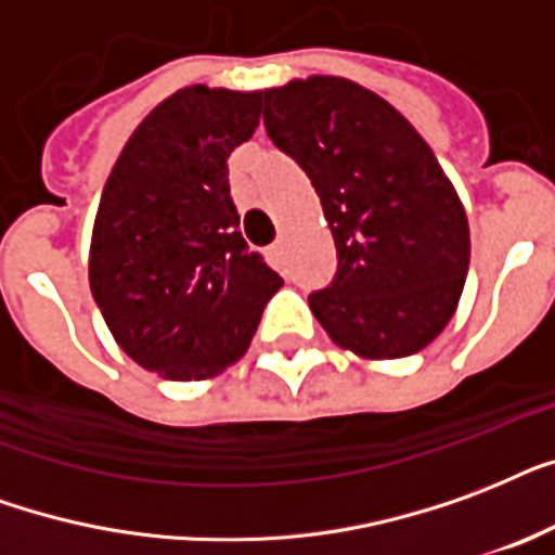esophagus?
Masks as SVG:
<instances>
[{
    "instance_id": "esophagus-1",
    "label": "esophagus",
    "mask_w": 555,
    "mask_h": 555,
    "mask_svg": "<svg viewBox=\"0 0 555 555\" xmlns=\"http://www.w3.org/2000/svg\"><path fill=\"white\" fill-rule=\"evenodd\" d=\"M269 255H272L274 260H281V257H283V240H278V243H274V246L269 248Z\"/></svg>"
}]
</instances>
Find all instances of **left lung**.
<instances>
[{
  "label": "left lung",
  "mask_w": 555,
  "mask_h": 555,
  "mask_svg": "<svg viewBox=\"0 0 555 555\" xmlns=\"http://www.w3.org/2000/svg\"><path fill=\"white\" fill-rule=\"evenodd\" d=\"M269 139L312 179L338 272L309 307L359 359H402L440 336L469 272V219L431 147L371 89L336 75L260 92Z\"/></svg>",
  "instance_id": "obj_1"
}]
</instances>
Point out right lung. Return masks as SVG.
Listing matches in <instances>:
<instances>
[{"label":"right lung","instance_id":"obj_1","mask_svg":"<svg viewBox=\"0 0 555 555\" xmlns=\"http://www.w3.org/2000/svg\"><path fill=\"white\" fill-rule=\"evenodd\" d=\"M260 92L184 86L132 130L103 184L89 286L132 362L173 382L246 353L281 274L248 251L231 150L255 135Z\"/></svg>","mask_w":555,"mask_h":555}]
</instances>
